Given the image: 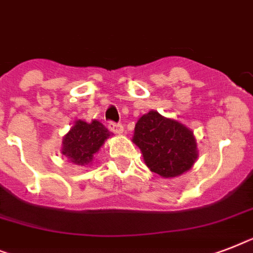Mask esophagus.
Wrapping results in <instances>:
<instances>
[{"instance_id":"obj_1","label":"esophagus","mask_w":253,"mask_h":253,"mask_svg":"<svg viewBox=\"0 0 253 253\" xmlns=\"http://www.w3.org/2000/svg\"><path fill=\"white\" fill-rule=\"evenodd\" d=\"M108 127H109V130L112 131V132L117 133V135H121V133H123V126L122 125H120V123L109 122Z\"/></svg>"}]
</instances>
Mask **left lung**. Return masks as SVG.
I'll list each match as a JSON object with an SVG mask.
<instances>
[{
    "label": "left lung",
    "instance_id": "left-lung-1",
    "mask_svg": "<svg viewBox=\"0 0 253 253\" xmlns=\"http://www.w3.org/2000/svg\"><path fill=\"white\" fill-rule=\"evenodd\" d=\"M132 141L140 148L145 165L162 178L182 175L199 157L194 132L183 123L156 110L137 120Z\"/></svg>",
    "mask_w": 253,
    "mask_h": 253
}]
</instances>
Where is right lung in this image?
<instances>
[{
	"instance_id": "obj_1",
	"label": "right lung",
	"mask_w": 253,
	"mask_h": 253,
	"mask_svg": "<svg viewBox=\"0 0 253 253\" xmlns=\"http://www.w3.org/2000/svg\"><path fill=\"white\" fill-rule=\"evenodd\" d=\"M112 136L101 122L77 120L69 132L62 137V153L70 162L85 166L92 164L93 156L100 151L106 139Z\"/></svg>"
}]
</instances>
